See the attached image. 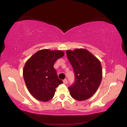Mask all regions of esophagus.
<instances>
[{
	"label": "esophagus",
	"mask_w": 127,
	"mask_h": 127,
	"mask_svg": "<svg viewBox=\"0 0 127 127\" xmlns=\"http://www.w3.org/2000/svg\"><path fill=\"white\" fill-rule=\"evenodd\" d=\"M63 82H64V84H65V85H66V84L68 83V80H67V79H64V80H63Z\"/></svg>",
	"instance_id": "1"
}]
</instances>
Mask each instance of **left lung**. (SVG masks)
Listing matches in <instances>:
<instances>
[{
    "label": "left lung",
    "instance_id": "1",
    "mask_svg": "<svg viewBox=\"0 0 127 127\" xmlns=\"http://www.w3.org/2000/svg\"><path fill=\"white\" fill-rule=\"evenodd\" d=\"M66 56L73 68L74 83L68 88L72 98L78 101L86 100L97 91L102 80L100 62L89 51L77 48L66 50Z\"/></svg>",
    "mask_w": 127,
    "mask_h": 127
}]
</instances>
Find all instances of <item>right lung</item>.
I'll return each mask as SVG.
<instances>
[{
  "mask_svg": "<svg viewBox=\"0 0 127 127\" xmlns=\"http://www.w3.org/2000/svg\"><path fill=\"white\" fill-rule=\"evenodd\" d=\"M61 50L44 49L34 54L26 62L23 78L29 92L38 100L46 102L55 95L56 88L63 82L58 77L54 64L63 57Z\"/></svg>",
  "mask_w": 127,
  "mask_h": 127,
  "instance_id": "right-lung-1",
  "label": "right lung"
}]
</instances>
